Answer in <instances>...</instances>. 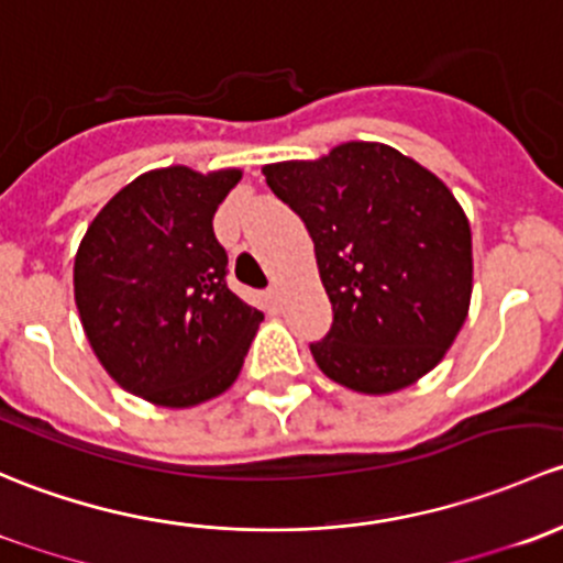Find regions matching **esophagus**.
I'll return each mask as SVG.
<instances>
[{"label":"esophagus","instance_id":"34e87169","mask_svg":"<svg viewBox=\"0 0 563 563\" xmlns=\"http://www.w3.org/2000/svg\"><path fill=\"white\" fill-rule=\"evenodd\" d=\"M265 298H268L271 306H279L282 303V289L274 284V287H271L268 292H265Z\"/></svg>","mask_w":563,"mask_h":563}]
</instances>
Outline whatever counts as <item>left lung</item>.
I'll list each match as a JSON object with an SVG mask.
<instances>
[{"instance_id":"left-lung-1","label":"left lung","mask_w":563,"mask_h":563,"mask_svg":"<svg viewBox=\"0 0 563 563\" xmlns=\"http://www.w3.org/2000/svg\"><path fill=\"white\" fill-rule=\"evenodd\" d=\"M314 241L333 324L311 344L335 385L404 390L448 355L472 303V228L448 184L393 146L350 141L263 167Z\"/></svg>"}]
</instances>
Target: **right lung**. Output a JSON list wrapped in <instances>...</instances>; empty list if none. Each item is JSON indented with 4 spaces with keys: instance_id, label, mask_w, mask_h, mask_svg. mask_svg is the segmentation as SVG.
Here are the masks:
<instances>
[{
    "instance_id": "right-lung-1",
    "label": "right lung",
    "mask_w": 563,
    "mask_h": 563,
    "mask_svg": "<svg viewBox=\"0 0 563 563\" xmlns=\"http://www.w3.org/2000/svg\"><path fill=\"white\" fill-rule=\"evenodd\" d=\"M241 176L143 173L102 206L75 254V306L97 361L154 407L222 396L263 322L224 284L228 254L213 235V213Z\"/></svg>"
}]
</instances>
